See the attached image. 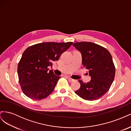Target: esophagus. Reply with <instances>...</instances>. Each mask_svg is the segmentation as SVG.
I'll use <instances>...</instances> for the list:
<instances>
[{
	"instance_id": "obj_1",
	"label": "esophagus",
	"mask_w": 131,
	"mask_h": 131,
	"mask_svg": "<svg viewBox=\"0 0 131 131\" xmlns=\"http://www.w3.org/2000/svg\"><path fill=\"white\" fill-rule=\"evenodd\" d=\"M67 78H68V80L70 81V82H73V81H75V80L74 79H72L71 78H70V77H67Z\"/></svg>"
}]
</instances>
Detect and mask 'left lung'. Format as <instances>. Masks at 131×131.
<instances>
[{"label": "left lung", "mask_w": 131, "mask_h": 131, "mask_svg": "<svg viewBox=\"0 0 131 131\" xmlns=\"http://www.w3.org/2000/svg\"><path fill=\"white\" fill-rule=\"evenodd\" d=\"M73 46L81 52L82 63L91 79L87 83L79 80L80 88L75 93L87 101L100 99L108 92L115 78L112 55L104 47L91 42H75Z\"/></svg>", "instance_id": "obj_1"}]
</instances>
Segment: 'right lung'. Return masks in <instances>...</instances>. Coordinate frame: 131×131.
Returning a JSON list of instances; mask_svg holds the SVG:
<instances>
[{"mask_svg":"<svg viewBox=\"0 0 131 131\" xmlns=\"http://www.w3.org/2000/svg\"><path fill=\"white\" fill-rule=\"evenodd\" d=\"M72 42L39 43L28 47L19 61L17 72L19 83L26 96L41 100L52 93L61 77L55 75L47 67L58 61Z\"/></svg>","mask_w":131,"mask_h":131,"instance_id":"right-lung-1","label":"right lung"}]
</instances>
